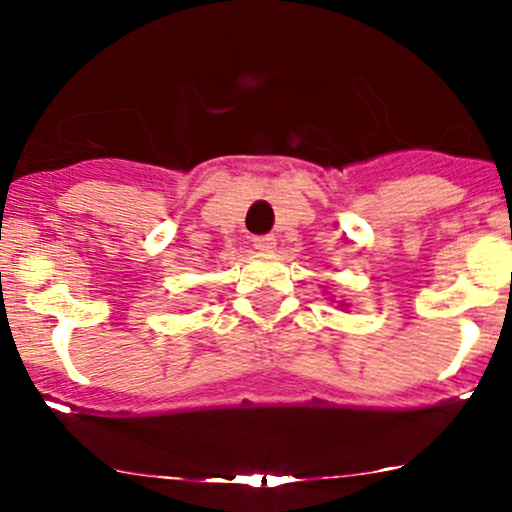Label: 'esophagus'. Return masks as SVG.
Wrapping results in <instances>:
<instances>
[{
    "instance_id": "obj_1",
    "label": "esophagus",
    "mask_w": 512,
    "mask_h": 512,
    "mask_svg": "<svg viewBox=\"0 0 512 512\" xmlns=\"http://www.w3.org/2000/svg\"><path fill=\"white\" fill-rule=\"evenodd\" d=\"M255 247L260 252H272V247L277 245V237L275 235H262V237H255Z\"/></svg>"
}]
</instances>
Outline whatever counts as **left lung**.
<instances>
[{"instance_id": "obj_1", "label": "left lung", "mask_w": 512, "mask_h": 512, "mask_svg": "<svg viewBox=\"0 0 512 512\" xmlns=\"http://www.w3.org/2000/svg\"><path fill=\"white\" fill-rule=\"evenodd\" d=\"M342 307H344V304H342Z\"/></svg>"}]
</instances>
